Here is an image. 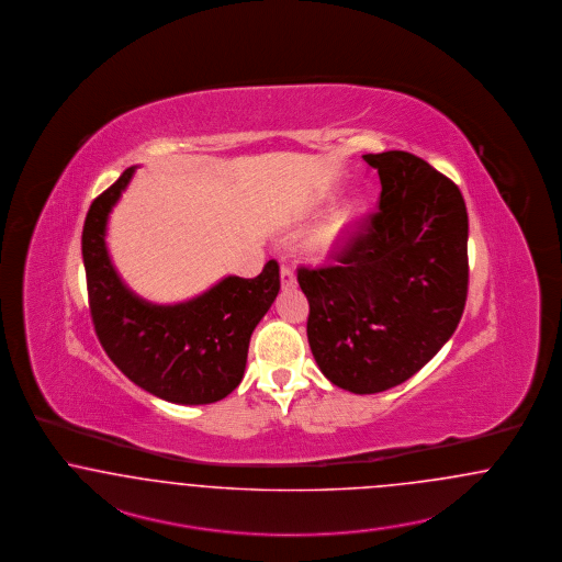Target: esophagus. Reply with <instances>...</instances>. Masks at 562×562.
Returning a JSON list of instances; mask_svg holds the SVG:
<instances>
[{
	"mask_svg": "<svg viewBox=\"0 0 562 562\" xmlns=\"http://www.w3.org/2000/svg\"><path fill=\"white\" fill-rule=\"evenodd\" d=\"M295 274H293V270L290 267H281V285L285 288V290H290V288H295Z\"/></svg>",
	"mask_w": 562,
	"mask_h": 562,
	"instance_id": "34e87169",
	"label": "esophagus"
}]
</instances>
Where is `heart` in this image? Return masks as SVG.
<instances>
[{"instance_id": "obj_1", "label": "heart", "mask_w": 562, "mask_h": 562, "mask_svg": "<svg viewBox=\"0 0 562 562\" xmlns=\"http://www.w3.org/2000/svg\"><path fill=\"white\" fill-rule=\"evenodd\" d=\"M363 214H366V203L363 201L355 199V201L346 203L318 228L313 241H311V247L321 256L336 251L350 237V233L355 231L359 220L363 218Z\"/></svg>"}]
</instances>
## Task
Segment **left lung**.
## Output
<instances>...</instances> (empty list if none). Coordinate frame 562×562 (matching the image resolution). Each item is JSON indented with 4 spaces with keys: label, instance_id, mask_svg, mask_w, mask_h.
I'll return each mask as SVG.
<instances>
[{
    "label": "left lung",
    "instance_id": "1",
    "mask_svg": "<svg viewBox=\"0 0 562 562\" xmlns=\"http://www.w3.org/2000/svg\"><path fill=\"white\" fill-rule=\"evenodd\" d=\"M380 210L321 269H297L306 334L323 375L355 394L403 384L447 342L468 295V214L460 189L405 150L363 155Z\"/></svg>",
    "mask_w": 562,
    "mask_h": 562
}]
</instances>
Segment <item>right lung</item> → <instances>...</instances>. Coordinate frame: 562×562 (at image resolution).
<instances>
[{
	"instance_id": "1",
	"label": "right lung",
	"mask_w": 562,
	"mask_h": 562,
	"mask_svg": "<svg viewBox=\"0 0 562 562\" xmlns=\"http://www.w3.org/2000/svg\"><path fill=\"white\" fill-rule=\"evenodd\" d=\"M136 168H127L86 216L81 254L98 340L136 386L180 405H207L244 380L249 338L281 281L269 260L254 279L224 277L180 304H150L125 288L106 249V222Z\"/></svg>"
}]
</instances>
